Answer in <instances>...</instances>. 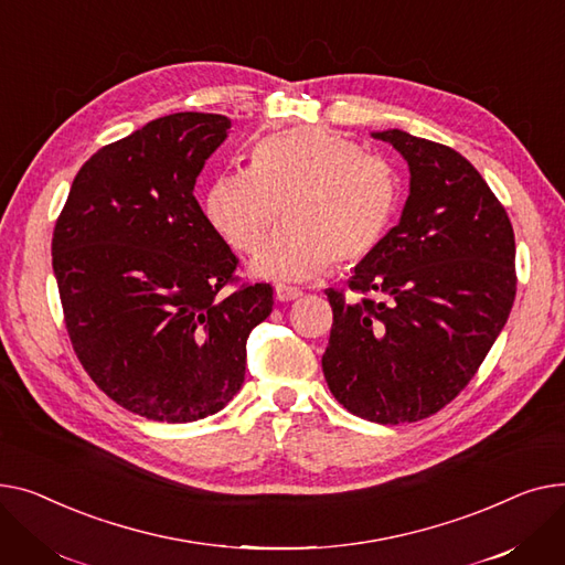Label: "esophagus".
I'll return each mask as SVG.
<instances>
[{
	"instance_id": "34e87169",
	"label": "esophagus",
	"mask_w": 565,
	"mask_h": 565,
	"mask_svg": "<svg viewBox=\"0 0 565 565\" xmlns=\"http://www.w3.org/2000/svg\"><path fill=\"white\" fill-rule=\"evenodd\" d=\"M303 291L298 287H289V285H276V298L278 301H296V298H301Z\"/></svg>"
}]
</instances>
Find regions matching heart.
Here are the masks:
<instances>
[{"label": "heart", "instance_id": "heart-1", "mask_svg": "<svg viewBox=\"0 0 565 565\" xmlns=\"http://www.w3.org/2000/svg\"><path fill=\"white\" fill-rule=\"evenodd\" d=\"M399 203L392 166L330 129H287L262 139L248 171L207 191L212 227L239 253H255L284 205L286 225L253 259L259 276L308 280L328 264L353 267L385 237Z\"/></svg>", "mask_w": 565, "mask_h": 565}]
</instances>
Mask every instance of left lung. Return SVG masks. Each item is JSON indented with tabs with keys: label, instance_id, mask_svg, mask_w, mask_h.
<instances>
[{
	"label": "left lung",
	"instance_id": "obj_1",
	"mask_svg": "<svg viewBox=\"0 0 565 565\" xmlns=\"http://www.w3.org/2000/svg\"><path fill=\"white\" fill-rule=\"evenodd\" d=\"M374 139L408 161L411 195L349 280L364 298L326 291L333 328L321 367L349 413L404 424L456 399L502 333L518 285L515 237L504 205L454 148L402 129Z\"/></svg>",
	"mask_w": 565,
	"mask_h": 565
}]
</instances>
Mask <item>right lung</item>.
Returning a JSON list of instances; mask_svg holds the SVG:
<instances>
[{"mask_svg":"<svg viewBox=\"0 0 565 565\" xmlns=\"http://www.w3.org/2000/svg\"><path fill=\"white\" fill-rule=\"evenodd\" d=\"M227 129L221 114L182 111L99 148L54 225L52 267L82 367L154 422L218 413L244 383L250 330L274 310L271 285L237 276L239 257L193 195Z\"/></svg>","mask_w":565,"mask_h":565,"instance_id":"right-lung-1","label":"right lung"}]
</instances>
